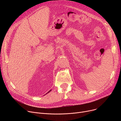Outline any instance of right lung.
<instances>
[{
  "mask_svg": "<svg viewBox=\"0 0 121 121\" xmlns=\"http://www.w3.org/2000/svg\"><path fill=\"white\" fill-rule=\"evenodd\" d=\"M51 91V90H50V91H48V92L47 93H49V92H50ZM47 93H46V94H47Z\"/></svg>",
  "mask_w": 121,
  "mask_h": 121,
  "instance_id": "1",
  "label": "right lung"
}]
</instances>
